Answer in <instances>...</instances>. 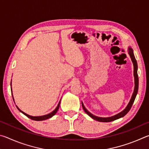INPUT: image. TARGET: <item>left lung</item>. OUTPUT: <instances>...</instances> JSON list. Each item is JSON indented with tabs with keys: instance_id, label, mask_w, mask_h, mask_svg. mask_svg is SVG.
I'll return each instance as SVG.
<instances>
[{
	"instance_id": "1",
	"label": "left lung",
	"mask_w": 149,
	"mask_h": 149,
	"mask_svg": "<svg viewBox=\"0 0 149 149\" xmlns=\"http://www.w3.org/2000/svg\"><path fill=\"white\" fill-rule=\"evenodd\" d=\"M128 53H129L130 56L131 57V59H132V61L133 62V75H134V79H135V88H134V91H133V95L132 96V98H131L130 101V102L128 103V104L126 108H125L124 110L122 112L118 113V114L113 116L111 117H108V118H102V117H98L96 116H94L93 114H92L91 113H90L89 111H88L85 107H84V104L81 102L82 104V107L83 109L84 110V111L86 112V114L89 116L91 118H92L93 119H94L97 121H99V122H112V121L116 120L117 119H119L120 118H122L124 116L125 114H127V112H129L131 108H132V105L134 102V100L135 99L136 96H137V92H138V88H139V78H138V75H137V61H136V59L135 58L134 54H133V49L131 47H129L128 49Z\"/></svg>"
}]
</instances>
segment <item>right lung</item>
<instances>
[{
    "label": "right lung",
    "mask_w": 149,
    "mask_h": 149,
    "mask_svg": "<svg viewBox=\"0 0 149 149\" xmlns=\"http://www.w3.org/2000/svg\"><path fill=\"white\" fill-rule=\"evenodd\" d=\"M10 85H12V82H11V84H10ZM12 98H13V100H14V101L13 96H12ZM60 102L58 103V106H57V107L55 108L54 110L52 111V112H50V114H48L47 115H44V116H29L28 114H26V113H25V112H22V111L20 110L19 108L17 107V106H16V107H17V109H18L20 111V112H21L22 113H23L24 115H26L27 117H28L29 118H30V119H31L33 120H35V121H42V120H45L49 119V118L52 117L54 115L56 114V113L57 112V111L58 110V108H59V107H60Z\"/></svg>",
    "instance_id": "right-lung-1"
}]
</instances>
